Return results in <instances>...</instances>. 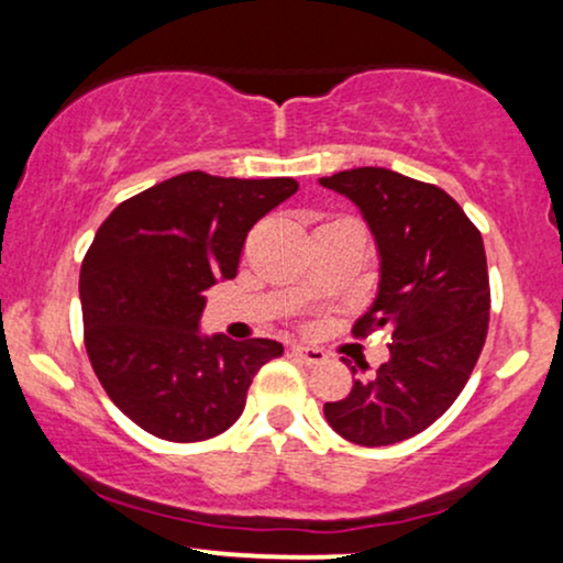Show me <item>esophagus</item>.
<instances>
[{"instance_id":"1","label":"esophagus","mask_w":563,"mask_h":563,"mask_svg":"<svg viewBox=\"0 0 563 563\" xmlns=\"http://www.w3.org/2000/svg\"><path fill=\"white\" fill-rule=\"evenodd\" d=\"M290 354H294L296 360H299V363H303V365H322L325 363V352H320V349H307V346H294L290 349Z\"/></svg>"}]
</instances>
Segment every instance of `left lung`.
Here are the masks:
<instances>
[{
  "label": "left lung",
  "mask_w": 563,
  "mask_h": 563,
  "mask_svg": "<svg viewBox=\"0 0 563 563\" xmlns=\"http://www.w3.org/2000/svg\"><path fill=\"white\" fill-rule=\"evenodd\" d=\"M320 185L357 206L378 249V294L354 333L391 328L389 360L322 410L335 434L386 448L429 429L479 360L489 322L482 232L442 187L380 166Z\"/></svg>",
  "instance_id": "obj_1"
}]
</instances>
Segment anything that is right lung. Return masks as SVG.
Wrapping results in <instances>:
<instances>
[{
  "mask_svg": "<svg viewBox=\"0 0 563 563\" xmlns=\"http://www.w3.org/2000/svg\"><path fill=\"white\" fill-rule=\"evenodd\" d=\"M290 177L185 172L115 206L81 262L84 344L102 389L140 429L203 442L241 418L269 339L200 333L203 290L238 275L245 235L294 196Z\"/></svg>",
  "mask_w": 563,
  "mask_h": 563,
  "instance_id": "right-lung-1",
  "label": "right lung"
}]
</instances>
